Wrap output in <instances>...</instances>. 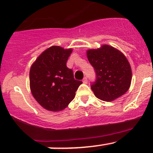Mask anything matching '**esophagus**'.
<instances>
[{"instance_id": "34e87169", "label": "esophagus", "mask_w": 153, "mask_h": 153, "mask_svg": "<svg viewBox=\"0 0 153 153\" xmlns=\"http://www.w3.org/2000/svg\"><path fill=\"white\" fill-rule=\"evenodd\" d=\"M83 83H84V84H87V82H88V81H87V77H84V79H83Z\"/></svg>"}]
</instances>
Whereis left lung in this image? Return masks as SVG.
Returning a JSON list of instances; mask_svg holds the SVG:
<instances>
[{
	"instance_id": "8db88e82",
	"label": "left lung",
	"mask_w": 153,
	"mask_h": 153,
	"mask_svg": "<svg viewBox=\"0 0 153 153\" xmlns=\"http://www.w3.org/2000/svg\"><path fill=\"white\" fill-rule=\"evenodd\" d=\"M96 79L91 89L98 99L111 102L126 93L131 81V69L126 56L108 45L87 51Z\"/></svg>"
}]
</instances>
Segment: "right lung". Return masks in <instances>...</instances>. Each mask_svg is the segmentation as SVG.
Returning a JSON list of instances; mask_svg holds the SVG:
<instances>
[{"label": "right lung", "mask_w": 153, "mask_h": 153, "mask_svg": "<svg viewBox=\"0 0 153 153\" xmlns=\"http://www.w3.org/2000/svg\"><path fill=\"white\" fill-rule=\"evenodd\" d=\"M72 48L51 46L44 51L30 70V87L34 99L45 109L60 111L73 100L82 81L74 78L66 66Z\"/></svg>", "instance_id": "1"}]
</instances>
